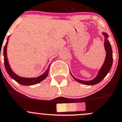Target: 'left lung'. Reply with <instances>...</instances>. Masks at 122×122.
Wrapping results in <instances>:
<instances>
[{
	"mask_svg": "<svg viewBox=\"0 0 122 122\" xmlns=\"http://www.w3.org/2000/svg\"><path fill=\"white\" fill-rule=\"evenodd\" d=\"M102 34H103V35L105 37L104 47L106 51V57L104 62H103V65H102V67L100 69L99 71H98V73H97V76L94 79L90 81H83L79 79H77L75 77H74L72 74L71 73V72H70L71 76L74 78L75 80H76L78 82L81 83V84L87 85H93L98 84L101 81H102V79L107 76V75L110 69H111L112 64V48H111V46L110 44V41L108 40V35L105 32H102Z\"/></svg>",
	"mask_w": 122,
	"mask_h": 122,
	"instance_id": "8db88e82",
	"label": "left lung"
}]
</instances>
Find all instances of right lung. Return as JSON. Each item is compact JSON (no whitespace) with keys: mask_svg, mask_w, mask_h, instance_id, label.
Listing matches in <instances>:
<instances>
[{"mask_svg":"<svg viewBox=\"0 0 122 122\" xmlns=\"http://www.w3.org/2000/svg\"><path fill=\"white\" fill-rule=\"evenodd\" d=\"M9 37L8 38L7 41H6V44H5L4 47V49H3V56H4L5 67L6 71H7V73L9 74L10 76L11 77V78H12L14 80H15L17 82L21 84V85H32L40 82L41 81H42L44 80V79L47 78V75L49 74V67L51 64H49V67H47V70H46L44 73L42 74L41 75H40L39 76L36 77V78H24V77L19 76V75H16V74L12 71L11 68L10 67V64H9L8 60L7 58V52H6V51H7L6 49H7V45L8 43Z\"/></svg>","mask_w":122,"mask_h":122,"instance_id":"add662e5","label":"right lung"}]
</instances>
